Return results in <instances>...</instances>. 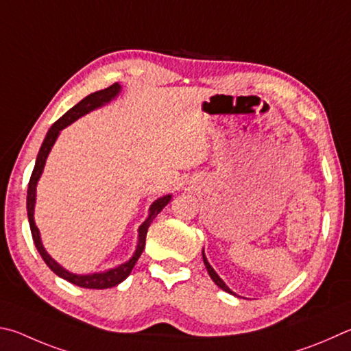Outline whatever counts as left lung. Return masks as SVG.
Returning a JSON list of instances; mask_svg holds the SVG:
<instances>
[{
  "label": "left lung",
  "mask_w": 351,
  "mask_h": 351,
  "mask_svg": "<svg viewBox=\"0 0 351 351\" xmlns=\"http://www.w3.org/2000/svg\"><path fill=\"white\" fill-rule=\"evenodd\" d=\"M202 259H204V265H206V269H207V271H208V275H210V278L213 279V282L219 287V289H222L224 291H227V293H230V295H233V296H237V298H239L237 293L234 291H232L230 289H228V287L226 285V282L222 281V279L219 278V275L218 273H216L215 270H213V267L208 264V261H207V258H206V253H204V248H202Z\"/></svg>",
  "instance_id": "obj_1"
}]
</instances>
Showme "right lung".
<instances>
[{
	"mask_svg": "<svg viewBox=\"0 0 351 351\" xmlns=\"http://www.w3.org/2000/svg\"><path fill=\"white\" fill-rule=\"evenodd\" d=\"M119 92H121V86L118 84V82H114L113 86L104 88V90H98L95 93H90L84 99H81L78 104L73 106L69 112L62 114V117L56 121L52 127H50L46 138H44L41 149H40V152H38L35 167H34V171H32L29 187H27V218H29V224H30L32 238H34L36 250L40 252L41 258L44 259V263L47 264L49 269L52 270L55 275H58L60 278L66 279V281L72 282L75 285L82 287V289L103 290V289H110V287H114V285L123 282L124 279L130 275V271L133 270V267H135L136 261L139 259V256H141V253L145 247V237H147V230L152 224V221L156 218V215L161 212V210L167 206L171 199V195H165V196L158 197L156 201L152 202V206L149 208V216L138 228V245H136L135 253L132 254V258L127 261V263L119 264L117 267H113V269H109L106 271L90 273V275H78V273L69 271L61 264L56 263V261L50 256L46 248H44V245H43L40 230H38V227L35 224L34 212H35V202H36V184H38V181H40V178L43 175L44 165H46L50 150H52L53 144L56 139H58L62 129H66L67 125L75 123L76 119L84 117V114L90 113L92 110L99 109V107L109 104L112 99L118 97Z\"/></svg>",
	"mask_w": 351,
	"mask_h": 351,
	"instance_id": "obj_1",
	"label": "right lung"
}]
</instances>
